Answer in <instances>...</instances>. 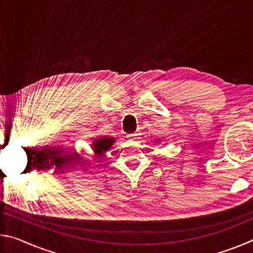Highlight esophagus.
Returning a JSON list of instances; mask_svg holds the SVG:
<instances>
[{"mask_svg": "<svg viewBox=\"0 0 253 253\" xmlns=\"http://www.w3.org/2000/svg\"><path fill=\"white\" fill-rule=\"evenodd\" d=\"M137 135H138V134H131V135H129V138H131V139H135Z\"/></svg>", "mask_w": 253, "mask_h": 253, "instance_id": "1", "label": "esophagus"}]
</instances>
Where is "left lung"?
I'll return each instance as SVG.
<instances>
[{"label":"left lung","instance_id":"8db88e82","mask_svg":"<svg viewBox=\"0 0 253 253\" xmlns=\"http://www.w3.org/2000/svg\"><path fill=\"white\" fill-rule=\"evenodd\" d=\"M156 143H160V140H156Z\"/></svg>","mask_w":253,"mask_h":253}]
</instances>
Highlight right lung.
Listing matches in <instances>:
<instances>
[{
  "mask_svg": "<svg viewBox=\"0 0 253 253\" xmlns=\"http://www.w3.org/2000/svg\"><path fill=\"white\" fill-rule=\"evenodd\" d=\"M92 143H91V149L92 152L95 153V155L100 157L104 156L106 152H108L109 149L113 146L114 143L116 142V138L111 136H98L97 138H91ZM78 155V154H76ZM78 158H83L78 155Z\"/></svg>",
  "mask_w": 253,
  "mask_h": 253,
  "instance_id": "right-lung-1",
  "label": "right lung"
}]
</instances>
